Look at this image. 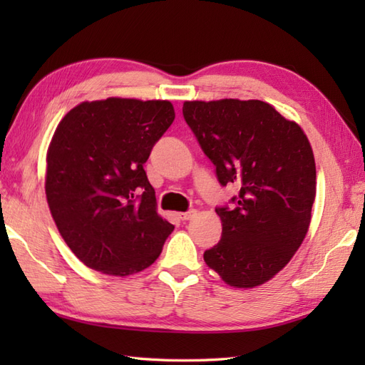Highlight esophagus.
Masks as SVG:
<instances>
[{
  "mask_svg": "<svg viewBox=\"0 0 365 365\" xmlns=\"http://www.w3.org/2000/svg\"><path fill=\"white\" fill-rule=\"evenodd\" d=\"M195 216H196V210H188V212H183L178 215V218H180L182 221H188L191 218H195Z\"/></svg>",
  "mask_w": 365,
  "mask_h": 365,
  "instance_id": "esophagus-1",
  "label": "esophagus"
}]
</instances>
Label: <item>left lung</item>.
<instances>
[{
	"label": "left lung",
	"mask_w": 365,
	"mask_h": 365,
	"mask_svg": "<svg viewBox=\"0 0 365 365\" xmlns=\"http://www.w3.org/2000/svg\"><path fill=\"white\" fill-rule=\"evenodd\" d=\"M182 111L221 187L240 190L232 207L215 208L222 234L205 263L237 289L269 281L311 224L317 173L307 136L260 100L185 102Z\"/></svg>",
	"instance_id": "1"
}]
</instances>
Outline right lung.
Returning <instances> with one entry per match:
<instances>
[{"label":"right lung","instance_id":"right-lung-1","mask_svg":"<svg viewBox=\"0 0 365 365\" xmlns=\"http://www.w3.org/2000/svg\"><path fill=\"white\" fill-rule=\"evenodd\" d=\"M168 100L83 102L54 131L45 192L59 234L84 265L110 276L150 267L174 226L157 213L144 163L174 122Z\"/></svg>","mask_w":365,"mask_h":365}]
</instances>
